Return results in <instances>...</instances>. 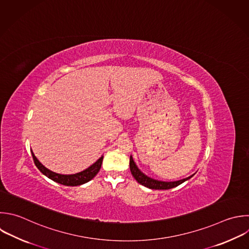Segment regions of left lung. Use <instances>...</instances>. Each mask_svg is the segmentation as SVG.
Segmentation results:
<instances>
[{
    "mask_svg": "<svg viewBox=\"0 0 249 249\" xmlns=\"http://www.w3.org/2000/svg\"><path fill=\"white\" fill-rule=\"evenodd\" d=\"M129 168H130V171H131V174L133 175V177L135 178V180L149 188V189H153V190H168V189H171V188H174V187H177L179 186L180 184L184 183L185 181L189 180L190 178H192L195 173L187 178H184V179H181V180H178V181H170V182H165V181H160V180H157V179H154V178H151L149 176H147L145 173H143L139 168L138 166L136 165V163L134 162L133 160V158L132 156H130V159H129Z\"/></svg>",
    "mask_w": 249,
    "mask_h": 249,
    "instance_id": "left-lung-1",
    "label": "left lung"
}]
</instances>
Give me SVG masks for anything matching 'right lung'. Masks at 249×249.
I'll list each match as a JSON object with an SVG mask.
<instances>
[{
	"label": "right lung",
	"mask_w": 249,
	"mask_h": 249,
	"mask_svg": "<svg viewBox=\"0 0 249 249\" xmlns=\"http://www.w3.org/2000/svg\"><path fill=\"white\" fill-rule=\"evenodd\" d=\"M31 153H32L33 160H34L36 166L44 175H46L48 178L52 179L53 181L62 184V185H65V186H79V185H83V184L90 181L92 178H94V176L100 170L101 164L103 161V156H101L95 162H93L90 166H89L88 168H86L85 170H83L81 172H78L75 174H60V173L53 172V171L50 170L49 168H47L36 158L33 151H31Z\"/></svg>",
	"instance_id": "1"
}]
</instances>
